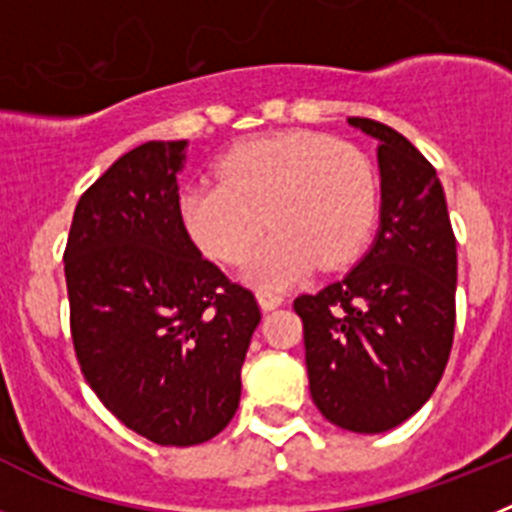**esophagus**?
Instances as JSON below:
<instances>
[{
    "mask_svg": "<svg viewBox=\"0 0 512 512\" xmlns=\"http://www.w3.org/2000/svg\"><path fill=\"white\" fill-rule=\"evenodd\" d=\"M284 302V297L279 295V292H269V289H261L259 292V305L261 310H274V307H279Z\"/></svg>",
    "mask_w": 512,
    "mask_h": 512,
    "instance_id": "obj_1",
    "label": "esophagus"
}]
</instances>
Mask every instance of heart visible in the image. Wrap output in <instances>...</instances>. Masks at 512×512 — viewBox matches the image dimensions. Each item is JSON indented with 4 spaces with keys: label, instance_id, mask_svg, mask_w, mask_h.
I'll return each instance as SVG.
<instances>
[{
    "label": "heart",
    "instance_id": "1",
    "mask_svg": "<svg viewBox=\"0 0 512 512\" xmlns=\"http://www.w3.org/2000/svg\"><path fill=\"white\" fill-rule=\"evenodd\" d=\"M217 179L184 189L182 225L225 266L246 264L271 228L248 266L261 289L295 282L315 264H348L372 228L377 192L369 161L330 135L289 130L235 146L220 158Z\"/></svg>",
    "mask_w": 512,
    "mask_h": 512
}]
</instances>
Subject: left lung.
I'll return each mask as SVG.
<instances>
[{
	"mask_svg": "<svg viewBox=\"0 0 512 512\" xmlns=\"http://www.w3.org/2000/svg\"><path fill=\"white\" fill-rule=\"evenodd\" d=\"M348 122L379 140V233L359 266L292 307L320 413L346 431L384 433L423 408L449 361L456 238L431 161L390 125Z\"/></svg>",
	"mask_w": 512,
	"mask_h": 512,
	"instance_id": "obj_1",
	"label": "left lung"
}]
</instances>
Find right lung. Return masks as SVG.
<instances>
[{
    "mask_svg": "<svg viewBox=\"0 0 512 512\" xmlns=\"http://www.w3.org/2000/svg\"><path fill=\"white\" fill-rule=\"evenodd\" d=\"M184 140H148L81 194L63 251L71 341L102 405L158 446H197L241 400L261 320L251 289L179 217Z\"/></svg>",
    "mask_w": 512,
    "mask_h": 512,
    "instance_id": "obj_1",
    "label": "right lung"
}]
</instances>
